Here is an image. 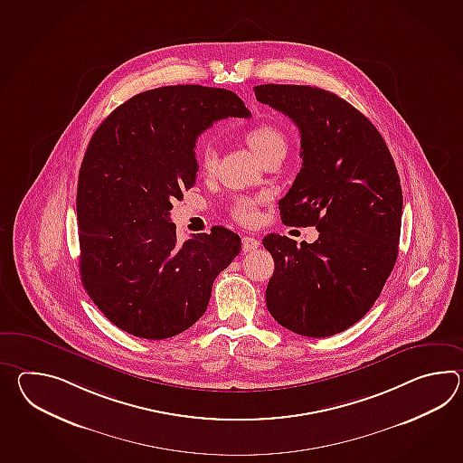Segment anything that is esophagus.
<instances>
[{"label":"esophagus","mask_w":463,"mask_h":463,"mask_svg":"<svg viewBox=\"0 0 463 463\" xmlns=\"http://www.w3.org/2000/svg\"><path fill=\"white\" fill-rule=\"evenodd\" d=\"M260 247V241L252 236L242 237V250L244 252H252Z\"/></svg>","instance_id":"obj_1"}]
</instances>
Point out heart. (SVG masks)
<instances>
[{
  "instance_id": "obj_1",
  "label": "heart",
  "mask_w": 463,
  "mask_h": 463,
  "mask_svg": "<svg viewBox=\"0 0 463 463\" xmlns=\"http://www.w3.org/2000/svg\"><path fill=\"white\" fill-rule=\"evenodd\" d=\"M241 136L262 161L276 151H286V134L274 123L252 124ZM195 165L201 175H214L217 165L216 149L211 144H203L195 153ZM257 207L259 199L239 197L231 206V216L241 224H254L257 221Z\"/></svg>"
}]
</instances>
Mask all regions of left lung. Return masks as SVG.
<instances>
[{"instance_id":"8db88e82","label":"left lung","mask_w":463,"mask_h":463,"mask_svg":"<svg viewBox=\"0 0 463 463\" xmlns=\"http://www.w3.org/2000/svg\"><path fill=\"white\" fill-rule=\"evenodd\" d=\"M257 101L298 124L302 169L279 201L286 226H316L312 244L279 234L266 302L286 329L330 337L359 322L381 296L399 254L401 177L377 128L337 94L260 84Z\"/></svg>"}]
</instances>
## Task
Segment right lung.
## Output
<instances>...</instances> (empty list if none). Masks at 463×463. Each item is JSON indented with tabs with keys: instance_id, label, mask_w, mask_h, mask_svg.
<instances>
[{
	"instance_id": "add662e5",
	"label": "right lung",
	"mask_w": 463,
	"mask_h": 463,
	"mask_svg": "<svg viewBox=\"0 0 463 463\" xmlns=\"http://www.w3.org/2000/svg\"><path fill=\"white\" fill-rule=\"evenodd\" d=\"M249 118L232 91L199 84L136 94L96 129L76 195L81 282L116 327L177 335L206 312L241 237L216 226L177 242L173 201L195 184V139L224 118Z\"/></svg>"
}]
</instances>
